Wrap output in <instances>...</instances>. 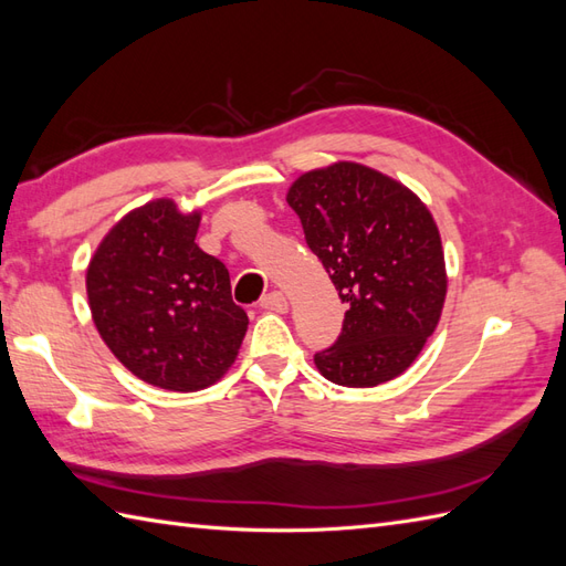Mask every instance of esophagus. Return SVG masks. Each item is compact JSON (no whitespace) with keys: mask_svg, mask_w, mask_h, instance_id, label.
<instances>
[{"mask_svg":"<svg viewBox=\"0 0 566 566\" xmlns=\"http://www.w3.org/2000/svg\"><path fill=\"white\" fill-rule=\"evenodd\" d=\"M261 310L283 314V312H287V297L283 293H279V291H273V293L264 295V300H261Z\"/></svg>","mask_w":566,"mask_h":566,"instance_id":"obj_1","label":"esophagus"}]
</instances>
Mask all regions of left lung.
I'll use <instances>...</instances> for the list:
<instances>
[{
    "instance_id": "8db88e82",
    "label": "left lung",
    "mask_w": 566,
    "mask_h": 566,
    "mask_svg": "<svg viewBox=\"0 0 566 566\" xmlns=\"http://www.w3.org/2000/svg\"><path fill=\"white\" fill-rule=\"evenodd\" d=\"M310 250L334 281L346 319L314 355L338 387H377L416 363L447 297L439 228L418 195L360 163L338 160L287 189Z\"/></svg>"
}]
</instances>
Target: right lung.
<instances>
[{
	"instance_id": "right-lung-1",
	"label": "right lung",
	"mask_w": 566,
	"mask_h": 566,
	"mask_svg": "<svg viewBox=\"0 0 566 566\" xmlns=\"http://www.w3.org/2000/svg\"><path fill=\"white\" fill-rule=\"evenodd\" d=\"M201 211L154 199L109 228L86 293L105 346L134 377L168 391L211 387L238 360L247 312L223 261L195 242Z\"/></svg>"
}]
</instances>
